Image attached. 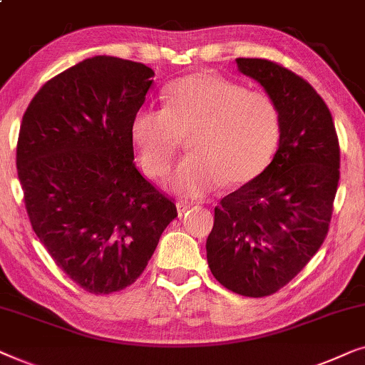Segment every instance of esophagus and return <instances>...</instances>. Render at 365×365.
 I'll return each mask as SVG.
<instances>
[{"label":"esophagus","instance_id":"esophagus-1","mask_svg":"<svg viewBox=\"0 0 365 365\" xmlns=\"http://www.w3.org/2000/svg\"><path fill=\"white\" fill-rule=\"evenodd\" d=\"M176 207H178V216L181 217L182 214H186L187 209L191 207V204H186V202H178V204H176Z\"/></svg>","mask_w":365,"mask_h":365}]
</instances>
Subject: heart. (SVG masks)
<instances>
[{
    "label": "heart",
    "instance_id": "obj_1",
    "mask_svg": "<svg viewBox=\"0 0 365 365\" xmlns=\"http://www.w3.org/2000/svg\"><path fill=\"white\" fill-rule=\"evenodd\" d=\"M279 134L281 118L266 93L244 91L206 71L173 81L164 108H139L129 124L139 166L154 179L168 176L181 136H187L191 154L169 181L182 197L252 181L271 163Z\"/></svg>",
    "mask_w": 365,
    "mask_h": 365
}]
</instances>
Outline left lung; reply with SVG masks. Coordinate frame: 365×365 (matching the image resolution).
Returning <instances> with one entry per match:
<instances>
[{"instance_id": "left-lung-1", "label": "left lung", "mask_w": 365, "mask_h": 365, "mask_svg": "<svg viewBox=\"0 0 365 365\" xmlns=\"http://www.w3.org/2000/svg\"><path fill=\"white\" fill-rule=\"evenodd\" d=\"M281 118L277 151L252 181L214 209L207 264L229 291L277 292L322 246L339 184V141L331 111L306 79L267 59L237 58Z\"/></svg>"}]
</instances>
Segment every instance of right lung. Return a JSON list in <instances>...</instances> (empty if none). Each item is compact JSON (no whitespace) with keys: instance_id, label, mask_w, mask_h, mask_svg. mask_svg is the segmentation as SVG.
I'll use <instances>...</instances> for the list:
<instances>
[{"instance_id":"obj_1","label":"right lung","mask_w":365,"mask_h":365,"mask_svg":"<svg viewBox=\"0 0 365 365\" xmlns=\"http://www.w3.org/2000/svg\"><path fill=\"white\" fill-rule=\"evenodd\" d=\"M153 76L146 64L88 58L49 79L23 116L16 168L33 231L91 294L131 286L178 217L133 163L129 124Z\"/></svg>"}]
</instances>
